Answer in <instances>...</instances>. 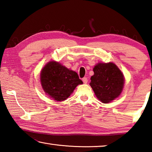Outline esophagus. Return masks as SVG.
Segmentation results:
<instances>
[{
  "instance_id": "obj_1",
  "label": "esophagus",
  "mask_w": 152,
  "mask_h": 152,
  "mask_svg": "<svg viewBox=\"0 0 152 152\" xmlns=\"http://www.w3.org/2000/svg\"><path fill=\"white\" fill-rule=\"evenodd\" d=\"M82 81H83L84 84H86L87 82H88V78H87L86 77H84V78H82Z\"/></svg>"
}]
</instances>
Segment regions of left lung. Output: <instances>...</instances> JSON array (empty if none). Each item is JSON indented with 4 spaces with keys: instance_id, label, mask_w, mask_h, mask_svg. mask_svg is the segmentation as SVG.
I'll return each instance as SVG.
<instances>
[{
    "instance_id": "1",
    "label": "left lung",
    "mask_w": 152,
    "mask_h": 152,
    "mask_svg": "<svg viewBox=\"0 0 152 152\" xmlns=\"http://www.w3.org/2000/svg\"><path fill=\"white\" fill-rule=\"evenodd\" d=\"M93 71L94 74L91 76L90 85L100 101L108 103L119 96L124 84V77L115 64H98Z\"/></svg>"
}]
</instances>
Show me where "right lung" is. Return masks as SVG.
I'll list each match as a JSON object with an SVG mask.
<instances>
[{
	"mask_svg": "<svg viewBox=\"0 0 152 152\" xmlns=\"http://www.w3.org/2000/svg\"><path fill=\"white\" fill-rule=\"evenodd\" d=\"M40 80L45 93L57 101L68 99L74 88L82 84L76 72L56 61L46 64L41 72Z\"/></svg>",
	"mask_w": 152,
	"mask_h": 152,
	"instance_id": "1",
	"label": "right lung"
}]
</instances>
